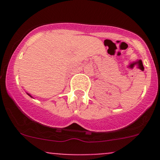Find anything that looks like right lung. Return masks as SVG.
Here are the masks:
<instances>
[{"label": "right lung", "mask_w": 160, "mask_h": 160, "mask_svg": "<svg viewBox=\"0 0 160 160\" xmlns=\"http://www.w3.org/2000/svg\"><path fill=\"white\" fill-rule=\"evenodd\" d=\"M28 95H29V96H30V97H32V96H31V95L29 94V93H28Z\"/></svg>", "instance_id": "1"}]
</instances>
